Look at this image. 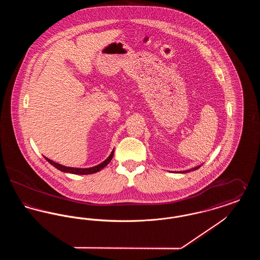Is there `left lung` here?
I'll use <instances>...</instances> for the list:
<instances>
[{
	"instance_id": "left-lung-1",
	"label": "left lung",
	"mask_w": 260,
	"mask_h": 260,
	"mask_svg": "<svg viewBox=\"0 0 260 260\" xmlns=\"http://www.w3.org/2000/svg\"><path fill=\"white\" fill-rule=\"evenodd\" d=\"M201 166H202V165H201ZM201 166H197V167L192 168V169H190V170H186V171H182V172H178V173H189V172H192V171H196V170H198L199 168H200Z\"/></svg>"
}]
</instances>
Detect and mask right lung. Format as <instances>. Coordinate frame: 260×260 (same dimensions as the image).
I'll list each match as a JSON object with an SVG mask.
<instances>
[{"mask_svg": "<svg viewBox=\"0 0 260 260\" xmlns=\"http://www.w3.org/2000/svg\"><path fill=\"white\" fill-rule=\"evenodd\" d=\"M113 155H114V150L112 151L111 154L109 155V157L105 160V161L100 162L98 166H94L92 168H86V169H81V168H71V167H65V166H62L58 162H55V161H51L50 159H48L47 157H45V159L47 161L50 162V165H52L54 168H56L57 170L61 171L63 173H73V174H91V173H95L101 171L103 168H105L113 158Z\"/></svg>", "mask_w": 260, "mask_h": 260, "instance_id": "right-lung-1", "label": "right lung"}]
</instances>
